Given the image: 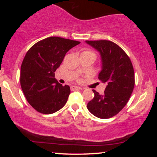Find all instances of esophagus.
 <instances>
[{
  "mask_svg": "<svg viewBox=\"0 0 157 157\" xmlns=\"http://www.w3.org/2000/svg\"><path fill=\"white\" fill-rule=\"evenodd\" d=\"M80 89H82V88L79 87V86H71V91H75V90H80Z\"/></svg>",
  "mask_w": 157,
  "mask_h": 157,
  "instance_id": "34e87169",
  "label": "esophagus"
}]
</instances>
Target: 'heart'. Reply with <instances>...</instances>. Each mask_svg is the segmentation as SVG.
<instances>
[{"mask_svg": "<svg viewBox=\"0 0 157 157\" xmlns=\"http://www.w3.org/2000/svg\"><path fill=\"white\" fill-rule=\"evenodd\" d=\"M81 55H91V56H92V57H94V59L96 58V54L91 51H84L82 54H81Z\"/></svg>", "mask_w": 157, "mask_h": 157, "instance_id": "obj_1", "label": "heart"}]
</instances>
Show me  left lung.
Instances as JSON below:
<instances>
[{
    "label": "left lung",
    "mask_w": 157,
    "mask_h": 157,
    "mask_svg": "<svg viewBox=\"0 0 157 157\" xmlns=\"http://www.w3.org/2000/svg\"><path fill=\"white\" fill-rule=\"evenodd\" d=\"M100 53L101 71L99 80L106 85L102 95L92 90L94 97L87 109L95 117L111 118L125 107L134 87V71L128 56L118 45L109 40H86Z\"/></svg>",
    "instance_id": "1"
}]
</instances>
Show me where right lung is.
Wrapping results in <instances>:
<instances>
[{"label": "right lung", "mask_w": 157, "mask_h": 157, "mask_svg": "<svg viewBox=\"0 0 157 157\" xmlns=\"http://www.w3.org/2000/svg\"><path fill=\"white\" fill-rule=\"evenodd\" d=\"M80 42L59 37L39 41L29 48L21 68V86L27 101L40 113L50 114L65 105L70 87L55 78L68 50Z\"/></svg>", "instance_id": "obj_1"}]
</instances>
